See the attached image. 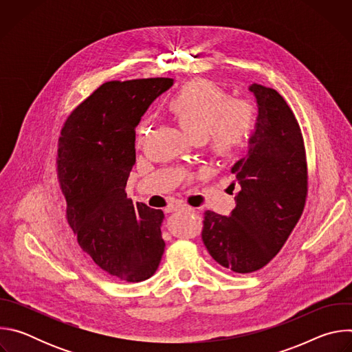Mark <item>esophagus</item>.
<instances>
[{
  "instance_id": "obj_1",
  "label": "esophagus",
  "mask_w": 352,
  "mask_h": 352,
  "mask_svg": "<svg viewBox=\"0 0 352 352\" xmlns=\"http://www.w3.org/2000/svg\"><path fill=\"white\" fill-rule=\"evenodd\" d=\"M175 210H181V212H186V213H195V209L186 205H177Z\"/></svg>"
}]
</instances>
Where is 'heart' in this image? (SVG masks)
<instances>
[{
  "label": "heart",
  "instance_id": "1",
  "mask_svg": "<svg viewBox=\"0 0 352 352\" xmlns=\"http://www.w3.org/2000/svg\"><path fill=\"white\" fill-rule=\"evenodd\" d=\"M167 109L182 131L205 143L208 152L220 160L235 157L252 138L258 114L248 100L232 98L205 80H192L179 87L167 102ZM148 132L147 120L136 126V143Z\"/></svg>",
  "mask_w": 352,
  "mask_h": 352
}]
</instances>
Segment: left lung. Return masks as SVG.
Instances as JSON below:
<instances>
[{"instance_id": "8db88e82", "label": "left lung", "mask_w": 352, "mask_h": 352, "mask_svg": "<svg viewBox=\"0 0 352 352\" xmlns=\"http://www.w3.org/2000/svg\"><path fill=\"white\" fill-rule=\"evenodd\" d=\"M258 124L248 153L231 173L239 184L230 216L205 212L202 239L210 256L235 273L266 266L302 216L308 164L302 132L283 96L254 83ZM234 188V184H231Z\"/></svg>"}]
</instances>
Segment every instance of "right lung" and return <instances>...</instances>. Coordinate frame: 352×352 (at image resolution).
<instances>
[{
  "mask_svg": "<svg viewBox=\"0 0 352 352\" xmlns=\"http://www.w3.org/2000/svg\"><path fill=\"white\" fill-rule=\"evenodd\" d=\"M173 82H106L68 116L58 138L57 177L68 224L100 269L128 283L152 277L164 254V213L133 205L125 186L136 159L135 128Z\"/></svg>",
  "mask_w": 352,
  "mask_h": 352,
  "instance_id": "obj_1",
  "label": "right lung"
}]
</instances>
